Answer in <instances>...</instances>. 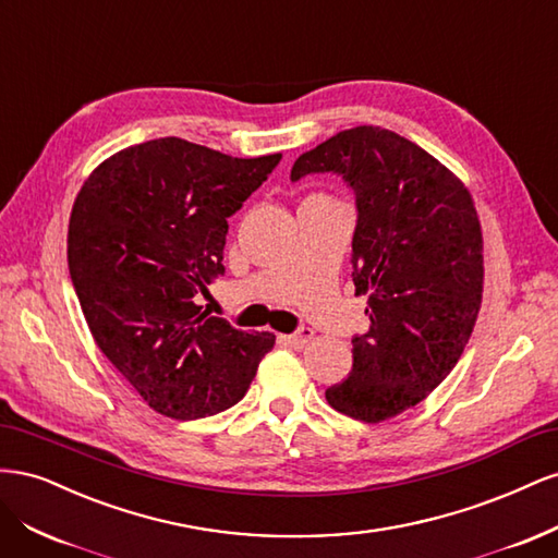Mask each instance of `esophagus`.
<instances>
[{"label":"esophagus","instance_id":"obj_1","mask_svg":"<svg viewBox=\"0 0 558 558\" xmlns=\"http://www.w3.org/2000/svg\"><path fill=\"white\" fill-rule=\"evenodd\" d=\"M312 337H314V332L310 328H300L293 335H283L281 340L289 344V347H293V349H305L312 342Z\"/></svg>","mask_w":558,"mask_h":558}]
</instances>
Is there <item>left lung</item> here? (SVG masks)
Returning a JSON list of instances; mask_svg holds the SVG:
<instances>
[{"label":"left lung","instance_id":"obj_1","mask_svg":"<svg viewBox=\"0 0 558 558\" xmlns=\"http://www.w3.org/2000/svg\"><path fill=\"white\" fill-rule=\"evenodd\" d=\"M337 172L356 193L353 286L369 330L353 367L326 391L365 424L430 396L470 340L484 293L482 226L465 183L414 142L377 125L337 132L302 154L291 179Z\"/></svg>","mask_w":558,"mask_h":558}]
</instances>
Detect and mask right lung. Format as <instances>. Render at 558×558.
<instances>
[{"label": "right lung", "mask_w": 558, "mask_h": 558, "mask_svg": "<svg viewBox=\"0 0 558 558\" xmlns=\"http://www.w3.org/2000/svg\"><path fill=\"white\" fill-rule=\"evenodd\" d=\"M281 154L232 158L179 137L99 162L74 199L66 263L97 347L150 410L191 421L240 402L272 332L195 305L223 275L228 216Z\"/></svg>", "instance_id": "right-lung-1"}]
</instances>
